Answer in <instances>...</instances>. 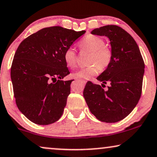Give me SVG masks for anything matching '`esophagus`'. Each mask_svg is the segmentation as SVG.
Wrapping results in <instances>:
<instances>
[{
  "instance_id": "34e87169",
  "label": "esophagus",
  "mask_w": 157,
  "mask_h": 157,
  "mask_svg": "<svg viewBox=\"0 0 157 157\" xmlns=\"http://www.w3.org/2000/svg\"><path fill=\"white\" fill-rule=\"evenodd\" d=\"M78 81H80L81 82H82L83 84H86V81H85V80H81L80 79V80H78Z\"/></svg>"
}]
</instances>
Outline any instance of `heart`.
I'll use <instances>...</instances> for the list:
<instances>
[{
	"label": "heart",
	"mask_w": 157,
	"mask_h": 157,
	"mask_svg": "<svg viewBox=\"0 0 157 157\" xmlns=\"http://www.w3.org/2000/svg\"><path fill=\"white\" fill-rule=\"evenodd\" d=\"M79 46L81 50L91 52L88 60L89 65L73 73L74 78L89 79L97 74L99 69H106L111 63L112 52L109 47L104 46V41L101 38L95 35H88L81 40ZM63 59L68 67L74 68L76 65L77 55L72 47L65 51Z\"/></svg>",
	"instance_id": "heart-1"
}]
</instances>
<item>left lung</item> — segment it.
<instances>
[{"instance_id":"obj_1","label":"left lung","mask_w":157,"mask_h":157,"mask_svg":"<svg viewBox=\"0 0 157 157\" xmlns=\"http://www.w3.org/2000/svg\"><path fill=\"white\" fill-rule=\"evenodd\" d=\"M91 34L110 40L111 63L97 80L101 85L110 83L106 91L101 86L88 81L83 97L92 114L106 123H115L132 112L141 97L144 62L139 46L129 33L121 27L108 25L96 29Z\"/></svg>"}]
</instances>
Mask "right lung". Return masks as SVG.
I'll use <instances>...</instances> for the list:
<instances>
[{
    "instance_id": "right-lung-1",
    "label": "right lung",
    "mask_w": 157,
    "mask_h": 157,
    "mask_svg": "<svg viewBox=\"0 0 157 157\" xmlns=\"http://www.w3.org/2000/svg\"><path fill=\"white\" fill-rule=\"evenodd\" d=\"M85 32L44 28L19 45L10 77L17 106L31 121L48 125L63 114L73 81L61 80L70 74L63 54Z\"/></svg>"
}]
</instances>
